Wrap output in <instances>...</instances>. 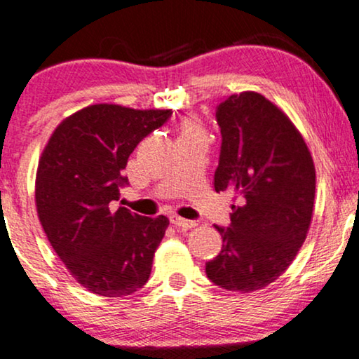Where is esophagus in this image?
<instances>
[{
  "instance_id": "esophagus-1",
  "label": "esophagus",
  "mask_w": 359,
  "mask_h": 359,
  "mask_svg": "<svg viewBox=\"0 0 359 359\" xmlns=\"http://www.w3.org/2000/svg\"><path fill=\"white\" fill-rule=\"evenodd\" d=\"M171 222H173L176 227H180V229H193V227H196V222L194 220H188V219H183V217H180V215H171Z\"/></svg>"
}]
</instances>
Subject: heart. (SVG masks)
Here are the masks:
<instances>
[{
  "instance_id": "1",
  "label": "heart",
  "mask_w": 359,
  "mask_h": 359,
  "mask_svg": "<svg viewBox=\"0 0 359 359\" xmlns=\"http://www.w3.org/2000/svg\"><path fill=\"white\" fill-rule=\"evenodd\" d=\"M193 132H203L201 130V124L196 119H191V117H188V119H184L183 122H181L180 126V135L183 134H193Z\"/></svg>"
}]
</instances>
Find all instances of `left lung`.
Wrapping results in <instances>:
<instances>
[{
    "instance_id": "8db88e82",
    "label": "left lung",
    "mask_w": 359,
    "mask_h": 359,
    "mask_svg": "<svg viewBox=\"0 0 359 359\" xmlns=\"http://www.w3.org/2000/svg\"><path fill=\"white\" fill-rule=\"evenodd\" d=\"M222 147L214 189L232 198L222 250L205 263L208 278L235 292L276 281L309 233L316 201V165L286 112L257 91H242L215 112Z\"/></svg>"
}]
</instances>
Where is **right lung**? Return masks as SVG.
<instances>
[{
    "mask_svg": "<svg viewBox=\"0 0 359 359\" xmlns=\"http://www.w3.org/2000/svg\"><path fill=\"white\" fill-rule=\"evenodd\" d=\"M171 109L91 104L52 132L36 173V208L52 248L76 283L93 294L122 297L149 281L155 250L170 220L112 209L127 160L165 124Z\"/></svg>",
    "mask_w": 359,
    "mask_h": 359,
    "instance_id": "add662e5",
    "label": "right lung"
}]
</instances>
